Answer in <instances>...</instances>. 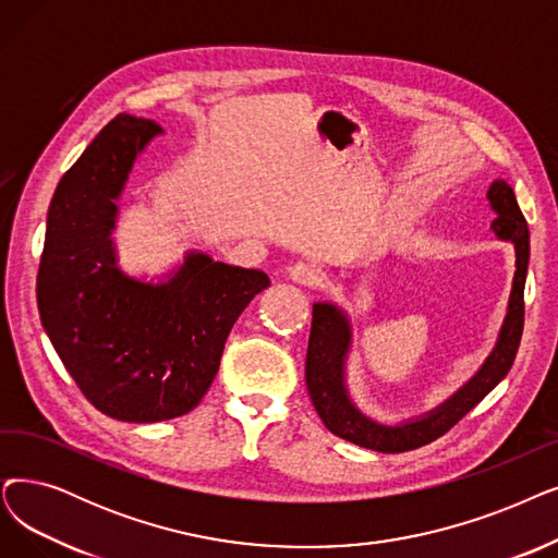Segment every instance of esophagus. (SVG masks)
I'll return each mask as SVG.
<instances>
[{"label":"esophagus","mask_w":558,"mask_h":558,"mask_svg":"<svg viewBox=\"0 0 558 558\" xmlns=\"http://www.w3.org/2000/svg\"><path fill=\"white\" fill-rule=\"evenodd\" d=\"M287 278L294 280L296 284H303V287H314L322 280L317 266L307 264V262H296L292 266H287Z\"/></svg>","instance_id":"34e87169"}]
</instances>
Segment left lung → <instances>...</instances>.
<instances>
[{
  "instance_id": "left-lung-1",
  "label": "left lung",
  "mask_w": 558,
  "mask_h": 558,
  "mask_svg": "<svg viewBox=\"0 0 558 558\" xmlns=\"http://www.w3.org/2000/svg\"><path fill=\"white\" fill-rule=\"evenodd\" d=\"M488 205L497 219L490 230L497 239L511 241L515 248V276L508 296L506 317L495 349L478 372L435 408L417 417L385 424L362 413L347 385V362L353 342V326L344 307L319 301L312 305V330L305 357V383L314 410L337 438L380 453H401L438 440L456 422L486 397L511 369L524 328V282L529 269V228L518 207L515 193L506 180L488 186Z\"/></svg>"
}]
</instances>
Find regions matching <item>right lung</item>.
<instances>
[{
  "label": "right lung",
  "mask_w": 558,
  "mask_h": 558,
  "mask_svg": "<svg viewBox=\"0 0 558 558\" xmlns=\"http://www.w3.org/2000/svg\"><path fill=\"white\" fill-rule=\"evenodd\" d=\"M163 128L120 113L61 178L47 211L40 324L100 413L134 424L186 415L219 372L226 339L269 276L189 251L159 280L118 266V201Z\"/></svg>",
  "instance_id": "obj_1"
}]
</instances>
